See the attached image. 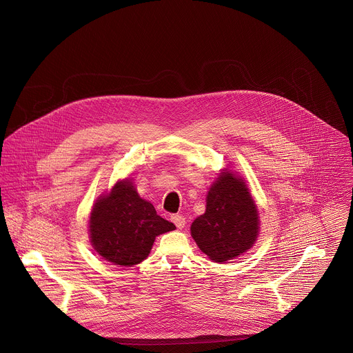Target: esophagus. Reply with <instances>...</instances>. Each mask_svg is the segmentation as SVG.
<instances>
[{
  "instance_id": "1",
  "label": "esophagus",
  "mask_w": 353,
  "mask_h": 353,
  "mask_svg": "<svg viewBox=\"0 0 353 353\" xmlns=\"http://www.w3.org/2000/svg\"><path fill=\"white\" fill-rule=\"evenodd\" d=\"M171 221L176 225V228H183L185 225H186V219H185V216H182V214H172L171 216Z\"/></svg>"
}]
</instances>
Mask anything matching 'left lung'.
I'll list each match as a JSON object with an SVG mask.
<instances>
[{"instance_id":"1","label":"left lung","mask_w":353,"mask_h":353,"mask_svg":"<svg viewBox=\"0 0 353 353\" xmlns=\"http://www.w3.org/2000/svg\"><path fill=\"white\" fill-rule=\"evenodd\" d=\"M258 224L246 183L225 170L208 193L205 213L193 221L192 236L212 261L225 262L252 248Z\"/></svg>"}]
</instances>
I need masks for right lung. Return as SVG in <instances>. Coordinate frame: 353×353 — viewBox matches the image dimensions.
Segmentation results:
<instances>
[{"mask_svg":"<svg viewBox=\"0 0 353 353\" xmlns=\"http://www.w3.org/2000/svg\"><path fill=\"white\" fill-rule=\"evenodd\" d=\"M175 230L143 200L130 181L118 182L94 205L90 217L92 246L114 265L133 266L151 252L154 238Z\"/></svg>","mask_w":353,"mask_h":353,"instance_id":"add662e5","label":"right lung"}]
</instances>
